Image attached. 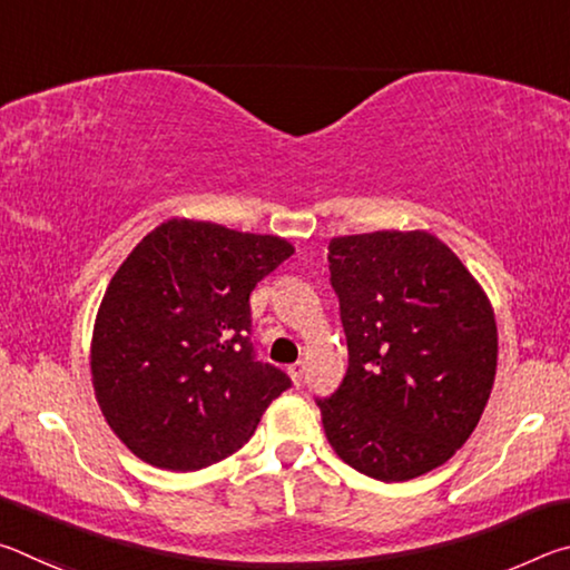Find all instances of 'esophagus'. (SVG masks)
I'll return each instance as SVG.
<instances>
[{
	"label": "esophagus",
	"mask_w": 570,
	"mask_h": 570,
	"mask_svg": "<svg viewBox=\"0 0 570 570\" xmlns=\"http://www.w3.org/2000/svg\"><path fill=\"white\" fill-rule=\"evenodd\" d=\"M288 377H292L294 384H302V380H304V362H296V364L288 366Z\"/></svg>",
	"instance_id": "34e87169"
}]
</instances>
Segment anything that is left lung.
<instances>
[{
  "label": "left lung",
  "instance_id": "1",
  "mask_svg": "<svg viewBox=\"0 0 570 570\" xmlns=\"http://www.w3.org/2000/svg\"><path fill=\"white\" fill-rule=\"evenodd\" d=\"M332 286L350 366L316 400L330 445L382 482L440 468L465 445L498 366L485 292L428 230H374L330 240Z\"/></svg>",
  "mask_w": 570,
  "mask_h": 570
}]
</instances>
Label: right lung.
<instances>
[{"mask_svg": "<svg viewBox=\"0 0 570 570\" xmlns=\"http://www.w3.org/2000/svg\"><path fill=\"white\" fill-rule=\"evenodd\" d=\"M294 254L278 236L170 218L110 278L92 330V387L125 448L163 470L234 455L292 380L258 362L248 296Z\"/></svg>", "mask_w": 570, "mask_h": 570, "instance_id": "obj_1", "label": "right lung"}]
</instances>
